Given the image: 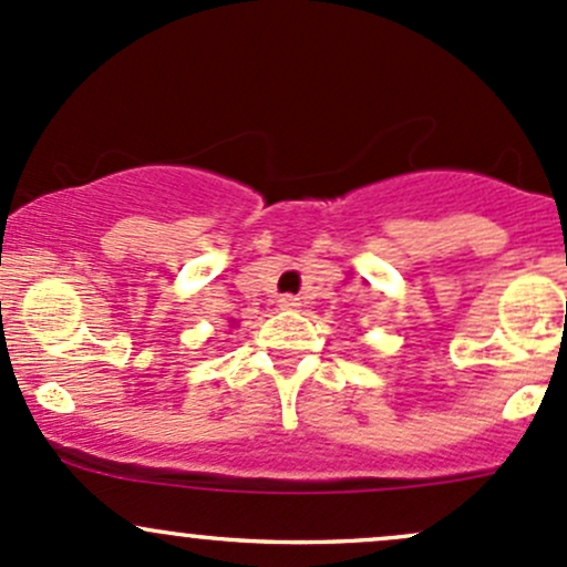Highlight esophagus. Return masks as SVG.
Masks as SVG:
<instances>
[{"label": "esophagus", "instance_id": "34e87169", "mask_svg": "<svg viewBox=\"0 0 567 567\" xmlns=\"http://www.w3.org/2000/svg\"><path fill=\"white\" fill-rule=\"evenodd\" d=\"M279 309H288V312H293V309L301 307V301H298L296 296H279Z\"/></svg>", "mask_w": 567, "mask_h": 567}]
</instances>
